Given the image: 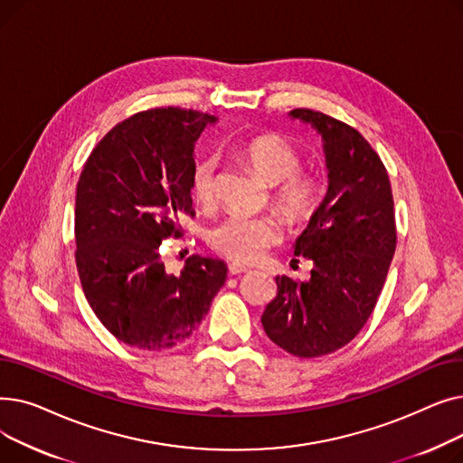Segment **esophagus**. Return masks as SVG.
Wrapping results in <instances>:
<instances>
[{
    "instance_id": "34e87169",
    "label": "esophagus",
    "mask_w": 463,
    "mask_h": 463,
    "mask_svg": "<svg viewBox=\"0 0 463 463\" xmlns=\"http://www.w3.org/2000/svg\"><path fill=\"white\" fill-rule=\"evenodd\" d=\"M229 272L232 274V276H238V274H246V272H250V269L246 264H240V262H231L229 264Z\"/></svg>"
}]
</instances>
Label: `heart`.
Listing matches in <instances>:
<instances>
[{"label":"heart","instance_id":"heart-1","mask_svg":"<svg viewBox=\"0 0 463 463\" xmlns=\"http://www.w3.org/2000/svg\"><path fill=\"white\" fill-rule=\"evenodd\" d=\"M238 156L274 187V204L293 223H302L319 208V187L309 176L298 175L300 159L290 146L276 135H257L238 146ZM217 161L201 157L193 166L189 189L199 204H208L215 193ZM281 238L279 223L269 215L231 213L210 231L212 248L227 259L253 262Z\"/></svg>","mask_w":463,"mask_h":463}]
</instances>
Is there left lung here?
Listing matches in <instances>:
<instances>
[{
    "label": "left lung",
    "mask_w": 463,
    "mask_h": 463,
    "mask_svg": "<svg viewBox=\"0 0 463 463\" xmlns=\"http://www.w3.org/2000/svg\"><path fill=\"white\" fill-rule=\"evenodd\" d=\"M323 138L328 189L295 241L311 278L278 276V295L260 323L283 351L315 358L347 345L370 319L396 250L391 180L356 129L323 112L290 110Z\"/></svg>",
    "instance_id": "left-lung-1"
}]
</instances>
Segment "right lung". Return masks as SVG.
I'll list each match as a JSON object with an SVG mask.
<instances>
[{"mask_svg": "<svg viewBox=\"0 0 463 463\" xmlns=\"http://www.w3.org/2000/svg\"><path fill=\"white\" fill-rule=\"evenodd\" d=\"M217 118L185 109L138 112L90 154L77 185V269L97 319L142 351L175 347L194 332L227 279L222 259L191 255L168 274L159 246L193 215L194 142Z\"/></svg>", "mask_w": 463, "mask_h": 463, "instance_id": "obj_1", "label": "right lung"}]
</instances>
